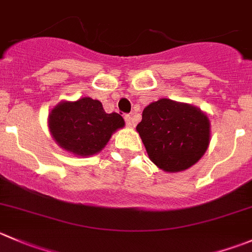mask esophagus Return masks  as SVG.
Listing matches in <instances>:
<instances>
[{
  "label": "esophagus",
  "mask_w": 252,
  "mask_h": 252,
  "mask_svg": "<svg viewBox=\"0 0 252 252\" xmlns=\"http://www.w3.org/2000/svg\"><path fill=\"white\" fill-rule=\"evenodd\" d=\"M124 121H126V124L128 126H131V124H133V121H131L130 114H126V116H124Z\"/></svg>",
  "instance_id": "1"
}]
</instances>
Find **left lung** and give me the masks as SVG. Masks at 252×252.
<instances>
[{
  "instance_id": "8db88e82",
  "label": "left lung",
  "mask_w": 252,
  "mask_h": 252,
  "mask_svg": "<svg viewBox=\"0 0 252 252\" xmlns=\"http://www.w3.org/2000/svg\"><path fill=\"white\" fill-rule=\"evenodd\" d=\"M136 131L149 158L158 168L180 172L204 155L209 145L211 124L197 107L161 98L144 108Z\"/></svg>"
}]
</instances>
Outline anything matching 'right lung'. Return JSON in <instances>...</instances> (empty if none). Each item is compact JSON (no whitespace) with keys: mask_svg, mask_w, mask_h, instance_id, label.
<instances>
[{"mask_svg":"<svg viewBox=\"0 0 252 252\" xmlns=\"http://www.w3.org/2000/svg\"><path fill=\"white\" fill-rule=\"evenodd\" d=\"M48 123L58 145L77 156L99 153L126 124L122 116L106 113L101 102L90 97L60 102L51 109Z\"/></svg>","mask_w":252,"mask_h":252,"instance_id":"1","label":"right lung"}]
</instances>
